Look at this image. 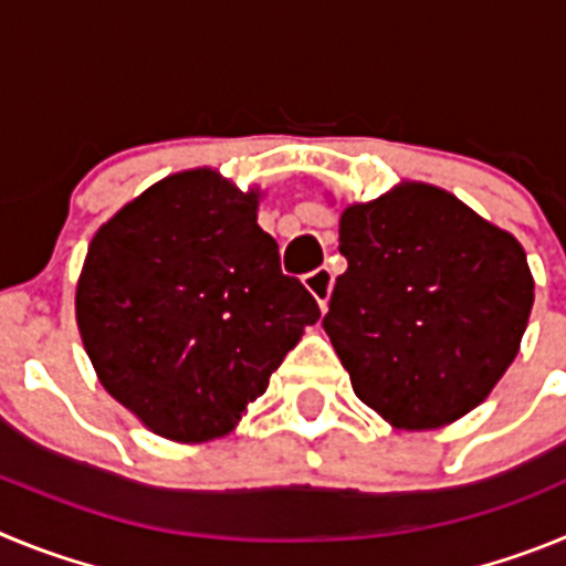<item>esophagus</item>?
<instances>
[{"mask_svg":"<svg viewBox=\"0 0 566 566\" xmlns=\"http://www.w3.org/2000/svg\"><path fill=\"white\" fill-rule=\"evenodd\" d=\"M303 283H306L308 292L314 294V300L319 303V308L326 312L328 306V297H332V286H334V274L332 269H314V272H308L306 277H303Z\"/></svg>","mask_w":566,"mask_h":566,"instance_id":"obj_1","label":"esophagus"}]
</instances>
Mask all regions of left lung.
Returning <instances> with one entry per match:
<instances>
[{"label":"left lung","mask_w":566,"mask_h":566,"mask_svg":"<svg viewBox=\"0 0 566 566\" xmlns=\"http://www.w3.org/2000/svg\"><path fill=\"white\" fill-rule=\"evenodd\" d=\"M323 317L352 388L394 428L473 411L516 359L533 308L522 243L431 184H399L339 214Z\"/></svg>","instance_id":"obj_1"}]
</instances>
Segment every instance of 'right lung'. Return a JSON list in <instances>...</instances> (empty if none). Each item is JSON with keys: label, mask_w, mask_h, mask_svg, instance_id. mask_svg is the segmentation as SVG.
Returning a JSON list of instances; mask_svg holds the SVG:
<instances>
[{"label": "right lung", "mask_w": 566, "mask_h": 566, "mask_svg": "<svg viewBox=\"0 0 566 566\" xmlns=\"http://www.w3.org/2000/svg\"><path fill=\"white\" fill-rule=\"evenodd\" d=\"M317 300L280 272L258 189L214 169L153 184L96 232L76 323L98 379L158 437L207 442L269 388Z\"/></svg>", "instance_id": "right-lung-1"}]
</instances>
